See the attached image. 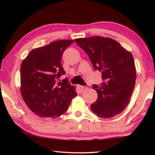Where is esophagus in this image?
I'll return each instance as SVG.
<instances>
[{
	"mask_svg": "<svg viewBox=\"0 0 155 155\" xmlns=\"http://www.w3.org/2000/svg\"><path fill=\"white\" fill-rule=\"evenodd\" d=\"M78 89H79L80 92H84V91L86 90L87 87H86L85 86H82V85H78Z\"/></svg>",
	"mask_w": 155,
	"mask_h": 155,
	"instance_id": "1",
	"label": "esophagus"
}]
</instances>
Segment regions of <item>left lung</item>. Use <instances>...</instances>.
<instances>
[{"label": "left lung", "instance_id": "obj_1", "mask_svg": "<svg viewBox=\"0 0 155 155\" xmlns=\"http://www.w3.org/2000/svg\"><path fill=\"white\" fill-rule=\"evenodd\" d=\"M90 57L103 82L93 84L98 97L91 109L101 118H111L124 111L134 90L136 72L132 54L111 38L92 37L75 39Z\"/></svg>", "mask_w": 155, "mask_h": 155}]
</instances>
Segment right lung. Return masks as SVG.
Masks as SVG:
<instances>
[{"mask_svg": "<svg viewBox=\"0 0 155 155\" xmlns=\"http://www.w3.org/2000/svg\"><path fill=\"white\" fill-rule=\"evenodd\" d=\"M73 40H58L31 50L20 68L21 94L29 109L41 117L56 118L67 111L77 96L61 61L63 53Z\"/></svg>", "mask_w": 155, "mask_h": 155, "instance_id": "obj_1", "label": "right lung"}]
</instances>
